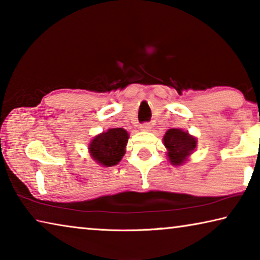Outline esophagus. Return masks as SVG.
I'll list each match as a JSON object with an SVG mask.
<instances>
[{"label":"esophagus","mask_w":260,"mask_h":260,"mask_svg":"<svg viewBox=\"0 0 260 260\" xmlns=\"http://www.w3.org/2000/svg\"><path fill=\"white\" fill-rule=\"evenodd\" d=\"M140 128L142 131H149L151 128V126H150V124H148V122H144V124H141Z\"/></svg>","instance_id":"34e87169"}]
</instances>
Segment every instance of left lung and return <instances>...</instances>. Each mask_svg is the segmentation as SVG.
<instances>
[{
	"label": "left lung",
	"mask_w": 260,
	"mask_h": 260,
	"mask_svg": "<svg viewBox=\"0 0 260 260\" xmlns=\"http://www.w3.org/2000/svg\"><path fill=\"white\" fill-rule=\"evenodd\" d=\"M164 144L169 151L167 156L171 164L180 165L195 150L196 139L189 135L187 132L172 128L167 131L164 135Z\"/></svg>",
	"instance_id": "1"
}]
</instances>
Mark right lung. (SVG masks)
Returning a JSON list of instances; mask_svg holds the SVG:
<instances>
[{"label": "right lung", "instance_id": "obj_1", "mask_svg": "<svg viewBox=\"0 0 260 260\" xmlns=\"http://www.w3.org/2000/svg\"><path fill=\"white\" fill-rule=\"evenodd\" d=\"M128 133L122 128H111L93 139L89 151L94 160L103 166L117 165L125 153Z\"/></svg>", "mask_w": 260, "mask_h": 260}]
</instances>
